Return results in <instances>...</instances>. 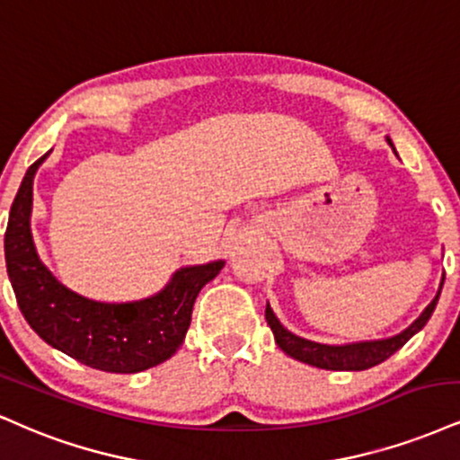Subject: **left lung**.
I'll return each instance as SVG.
<instances>
[{"label": "left lung", "instance_id": "8db88e82", "mask_svg": "<svg viewBox=\"0 0 460 460\" xmlns=\"http://www.w3.org/2000/svg\"><path fill=\"white\" fill-rule=\"evenodd\" d=\"M387 144H390L394 153H396V148H394L390 137H387ZM441 288H444V279H441L435 299L426 305V310L415 318L411 325L404 329V332L396 333V336L383 338V340H364V342H350V344H321L288 332V329L279 323V318L273 314L271 305L269 304H267V310H264V316H267V323L269 327H271L278 347L282 349L286 355H290L293 359L316 366V368H323V370H368L372 366L381 364V361L392 358L398 349H402L404 344H407L409 340H411L415 333L426 325V323H429V318L433 316L437 307V301H439Z\"/></svg>", "mask_w": 460, "mask_h": 460}]
</instances>
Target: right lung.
Instances as JSON below:
<instances>
[{
	"instance_id": "1",
	"label": "right lung",
	"mask_w": 460,
	"mask_h": 460,
	"mask_svg": "<svg viewBox=\"0 0 460 460\" xmlns=\"http://www.w3.org/2000/svg\"><path fill=\"white\" fill-rule=\"evenodd\" d=\"M47 156L25 172L4 236L5 269L25 321L47 344L90 368L133 375L164 364L185 340L198 293L226 261L178 269L159 293L139 301L107 304L75 293L49 271L31 236L34 176Z\"/></svg>"
}]
</instances>
